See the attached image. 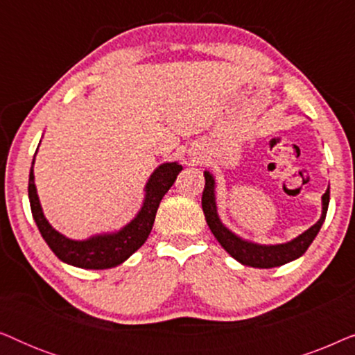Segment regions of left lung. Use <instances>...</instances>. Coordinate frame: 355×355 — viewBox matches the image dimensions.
<instances>
[{"mask_svg": "<svg viewBox=\"0 0 355 355\" xmlns=\"http://www.w3.org/2000/svg\"><path fill=\"white\" fill-rule=\"evenodd\" d=\"M203 176H205V189H203L202 196V208L203 213H205L207 225L210 226L213 236L216 237V241L220 242L223 249L242 265L254 266V268H275V266H281L299 259V257L305 254V250L309 249V245L317 237L320 227H322L324 218H327L329 189H327V192L322 197V216H320V220L312 227H309L302 234L294 237L293 241L284 242V244H255V242L242 239V237L234 234V232L223 225L216 210L215 178L208 171L203 173Z\"/></svg>", "mask_w": 355, "mask_h": 355, "instance_id": "obj_1", "label": "left lung"}]
</instances>
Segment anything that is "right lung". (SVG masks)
<instances>
[{"label":"right lung","mask_w":355,"mask_h":355,"mask_svg":"<svg viewBox=\"0 0 355 355\" xmlns=\"http://www.w3.org/2000/svg\"><path fill=\"white\" fill-rule=\"evenodd\" d=\"M33 163H35V155H33L31 174H28V200H31L32 216L37 223L38 231L58 259L67 265L85 270L113 268L128 260L135 250L144 245L153 227L159 202L176 181L178 174L182 171V166L176 162L159 164L148 178V182L145 184L142 208L134 220H130V223L116 232H106V234H96L84 241H74L58 232L43 215L35 181H33L35 179Z\"/></svg>","instance_id":"add662e5"}]
</instances>
